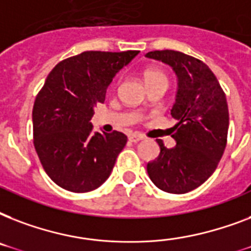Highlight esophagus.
<instances>
[{
    "instance_id": "esophagus-1",
    "label": "esophagus",
    "mask_w": 251,
    "mask_h": 251,
    "mask_svg": "<svg viewBox=\"0 0 251 251\" xmlns=\"http://www.w3.org/2000/svg\"><path fill=\"white\" fill-rule=\"evenodd\" d=\"M142 139H143V137L139 135V134H131L129 137V141L133 142V143H138V142H141Z\"/></svg>"
}]
</instances>
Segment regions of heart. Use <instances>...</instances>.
Listing matches in <instances>:
<instances>
[{"instance_id":"1","label":"heart","mask_w":251,"mask_h":251,"mask_svg":"<svg viewBox=\"0 0 251 251\" xmlns=\"http://www.w3.org/2000/svg\"><path fill=\"white\" fill-rule=\"evenodd\" d=\"M157 80H163V82H167L168 83V78L164 73L152 70V72H149L146 74V82L147 83H150V82H157Z\"/></svg>"}]
</instances>
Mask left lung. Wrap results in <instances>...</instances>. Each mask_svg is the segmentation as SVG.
I'll return each instance as SVG.
<instances>
[{
  "mask_svg": "<svg viewBox=\"0 0 251 251\" xmlns=\"http://www.w3.org/2000/svg\"><path fill=\"white\" fill-rule=\"evenodd\" d=\"M147 58L161 61L177 75L172 117L176 146L167 149L156 139L160 153L147 164L150 178L160 190L185 194L201 186L218 167L226 146L229 113L226 94L202 61L176 50H155Z\"/></svg>",
  "mask_w": 251,
  "mask_h": 251,
  "instance_id": "left-lung-1",
  "label": "left lung"
}]
</instances>
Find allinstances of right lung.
Returning <instances> with one entry per match:
<instances>
[{
    "label": "right lung",
    "instance_id": "add662e5",
    "mask_svg": "<svg viewBox=\"0 0 251 251\" xmlns=\"http://www.w3.org/2000/svg\"><path fill=\"white\" fill-rule=\"evenodd\" d=\"M138 53L83 52L47 76L33 104V145L47 175L65 190L92 191L112 173L127 137L94 131L90 121L116 74Z\"/></svg>",
    "mask_w": 251,
    "mask_h": 251
}]
</instances>
